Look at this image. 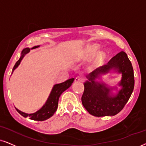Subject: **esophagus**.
I'll use <instances>...</instances> for the list:
<instances>
[{
    "label": "esophagus",
    "instance_id": "obj_1",
    "mask_svg": "<svg viewBox=\"0 0 146 146\" xmlns=\"http://www.w3.org/2000/svg\"><path fill=\"white\" fill-rule=\"evenodd\" d=\"M75 81L76 82H83L84 81V77L78 76V77H77L76 78H75Z\"/></svg>",
    "mask_w": 146,
    "mask_h": 146
}]
</instances>
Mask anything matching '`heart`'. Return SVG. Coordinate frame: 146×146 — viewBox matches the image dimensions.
<instances>
[{"mask_svg": "<svg viewBox=\"0 0 146 146\" xmlns=\"http://www.w3.org/2000/svg\"><path fill=\"white\" fill-rule=\"evenodd\" d=\"M98 46L97 44H90L85 48L80 56L81 60H87L91 58L90 69H92L98 67L106 58V54L103 51H97Z\"/></svg>", "mask_w": 146, "mask_h": 146, "instance_id": "b5f03b06", "label": "heart"}]
</instances>
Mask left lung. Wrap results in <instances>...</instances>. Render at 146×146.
Returning a JSON list of instances; mask_svg holds the SVG:
<instances>
[{
  "instance_id": "left-lung-1",
  "label": "left lung",
  "mask_w": 146,
  "mask_h": 146,
  "mask_svg": "<svg viewBox=\"0 0 146 146\" xmlns=\"http://www.w3.org/2000/svg\"><path fill=\"white\" fill-rule=\"evenodd\" d=\"M113 69L122 73L119 85L122 87L117 95L111 97L110 90L106 85L95 82L100 74ZM84 92L82 97L83 106L95 117L114 116L123 110L133 91L135 80L131 62L125 52L121 51L112 57L106 64L98 68L86 76Z\"/></svg>"
}]
</instances>
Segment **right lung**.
<instances>
[{
    "instance_id": "obj_1",
    "label": "right lung",
    "mask_w": 146,
    "mask_h": 146,
    "mask_svg": "<svg viewBox=\"0 0 146 146\" xmlns=\"http://www.w3.org/2000/svg\"><path fill=\"white\" fill-rule=\"evenodd\" d=\"M38 47H39V46H36L33 47L32 49L36 48ZM29 51H30V49H29V48H26L23 49V50H22L21 56H20L19 59L16 62L15 64L14 65L13 69V72L14 70L19 65L20 62H21V60L23 59L24 56H25L27 53H28ZM74 79V78L69 79L66 81V82L61 83V84L54 85L52 90L48 98L47 101L45 103V104H44L40 110H38V111L34 112V113L27 114L20 111L19 110H18L17 108H16L15 109L17 110V111L19 112L21 115L23 116V117H29L30 119L34 120V121H43L49 119V118H50L54 114V112L56 111L57 108H58V99H59L60 96L61 95L62 92L65 91L66 90L68 89V88L71 86V84H73Z\"/></svg>"
}]
</instances>
